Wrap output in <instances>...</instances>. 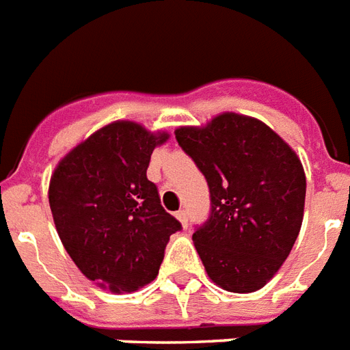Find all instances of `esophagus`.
I'll use <instances>...</instances> for the list:
<instances>
[{
    "label": "esophagus",
    "mask_w": 350,
    "mask_h": 350,
    "mask_svg": "<svg viewBox=\"0 0 350 350\" xmlns=\"http://www.w3.org/2000/svg\"><path fill=\"white\" fill-rule=\"evenodd\" d=\"M176 218L180 219V224L183 225V227H187V224H189V218H187L185 208H183V211H178V213H176Z\"/></svg>",
    "instance_id": "34e87169"
}]
</instances>
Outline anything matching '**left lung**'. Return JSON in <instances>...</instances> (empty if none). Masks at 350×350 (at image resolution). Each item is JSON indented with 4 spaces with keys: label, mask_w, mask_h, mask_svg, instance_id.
Segmentation results:
<instances>
[{
    "label": "left lung",
    "mask_w": 350,
    "mask_h": 350,
    "mask_svg": "<svg viewBox=\"0 0 350 350\" xmlns=\"http://www.w3.org/2000/svg\"><path fill=\"white\" fill-rule=\"evenodd\" d=\"M174 134L211 191V216L192 234L208 278L229 293H254L280 271L298 238L304 165L271 126L236 112Z\"/></svg>",
    "instance_id": "1"
}]
</instances>
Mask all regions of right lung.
<instances>
[{
	"label": "right lung",
	"mask_w": 350,
	"mask_h": 350,
	"mask_svg": "<svg viewBox=\"0 0 350 350\" xmlns=\"http://www.w3.org/2000/svg\"><path fill=\"white\" fill-rule=\"evenodd\" d=\"M169 139L134 121L90 134L57 163L49 203L63 247L78 269L112 293H134L158 276L181 224L147 180L150 154Z\"/></svg>",
	"instance_id": "obj_1"
}]
</instances>
